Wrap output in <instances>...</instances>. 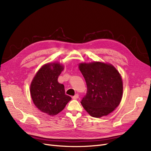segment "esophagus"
<instances>
[{"instance_id": "obj_1", "label": "esophagus", "mask_w": 151, "mask_h": 151, "mask_svg": "<svg viewBox=\"0 0 151 151\" xmlns=\"http://www.w3.org/2000/svg\"><path fill=\"white\" fill-rule=\"evenodd\" d=\"M78 97H79L78 94V93H76V94H75V96H74L72 97V99H74V100H76V99H78Z\"/></svg>"}]
</instances>
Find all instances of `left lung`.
Segmentation results:
<instances>
[{
    "label": "left lung",
    "instance_id": "left-lung-1",
    "mask_svg": "<svg viewBox=\"0 0 151 151\" xmlns=\"http://www.w3.org/2000/svg\"><path fill=\"white\" fill-rule=\"evenodd\" d=\"M87 84L81 104L93 117L106 116L119 106L123 95V82L119 71L109 63L93 61L78 64Z\"/></svg>",
    "mask_w": 151,
    "mask_h": 151
}]
</instances>
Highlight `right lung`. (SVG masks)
<instances>
[{"label":"right lung","instance_id":"add662e5","mask_svg":"<svg viewBox=\"0 0 151 151\" xmlns=\"http://www.w3.org/2000/svg\"><path fill=\"white\" fill-rule=\"evenodd\" d=\"M64 66L49 62L40 68L30 83V93L35 106L42 112L55 116L64 109L71 98L65 94L64 86L58 79Z\"/></svg>","mask_w":151,"mask_h":151}]
</instances>
